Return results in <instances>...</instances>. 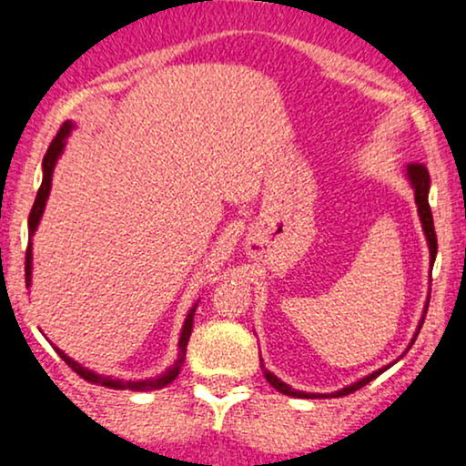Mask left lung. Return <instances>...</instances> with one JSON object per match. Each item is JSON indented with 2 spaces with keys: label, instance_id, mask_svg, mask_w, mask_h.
<instances>
[{
  "label": "left lung",
  "instance_id": "left-lung-1",
  "mask_svg": "<svg viewBox=\"0 0 466 466\" xmlns=\"http://www.w3.org/2000/svg\"><path fill=\"white\" fill-rule=\"evenodd\" d=\"M408 181H410L411 190H414V201H416V208H419V217H420V223H422V232H425L427 245H430V260H431V265H434L436 251H438V243H436V232H434V217H431L430 199H427V197H430V173H427L425 166H420V164H410V166H408ZM427 304H430V296H427L425 309H427ZM425 313H427V311H422V318H420V322H419V329H416L414 337H411L410 346L414 344L416 335H419V330H420V326H422V319H425ZM410 346H408V349H410ZM260 366H263V360H260ZM390 366H392V363H390ZM390 366L379 368V370L366 374V377L360 379V381L350 383V386L337 390V392H330V394H313V392H302V390H293L291 386H287L285 381H280V379H278L274 372L267 370L265 366H263V372H265L267 381H269L271 386H274V388L278 390V392L287 394V397H296V399H337V397H346V394H350V392H355V390L368 386V383H370L372 379H377L379 374L386 372Z\"/></svg>",
  "mask_w": 466,
  "mask_h": 466
}]
</instances>
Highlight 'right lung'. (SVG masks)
Segmentation results:
<instances>
[{
  "instance_id": "right-lung-1",
  "label": "right lung",
  "mask_w": 466,
  "mask_h": 466,
  "mask_svg": "<svg viewBox=\"0 0 466 466\" xmlns=\"http://www.w3.org/2000/svg\"><path fill=\"white\" fill-rule=\"evenodd\" d=\"M72 129H74V122L67 120L66 125H63L61 129H58L56 137H55V140H52L50 147H47V153H46V157H44V181H41V188H39V192H36L35 206H32L30 217H28L30 240H28V249H25V287H30V282H32V234L36 232L41 217H44L46 201H47V197H50V188H52V175H55L58 157H61L63 151H66L67 137H69V133H72ZM195 309H197V304L190 309L188 315H186L184 326H181L177 361H175L170 368H166V370L159 374V377L140 379V381H125V379L105 377V374H98V372L89 370V368L80 366L78 361H74L72 357H67L66 352H63L61 349H56V346H55V349H56L58 355H61V360L66 361L74 372L80 374V377H83L85 381L96 383V386H105V388H111V390H131V392H148V390H159V388L168 386V383H173L175 379H177L181 366H184L186 346H188V339H190V333H192V318H195Z\"/></svg>"
}]
</instances>
